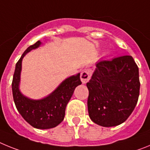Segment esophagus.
I'll list each match as a JSON object with an SVG mask.
<instances>
[{"label":"esophagus","instance_id":"34e87169","mask_svg":"<svg viewBox=\"0 0 150 150\" xmlns=\"http://www.w3.org/2000/svg\"><path fill=\"white\" fill-rule=\"evenodd\" d=\"M91 71L89 69H84L81 73V75H80V79H81V81L83 84L86 83L91 78Z\"/></svg>","mask_w":150,"mask_h":150}]
</instances>
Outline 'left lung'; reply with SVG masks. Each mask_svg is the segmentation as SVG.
Listing matches in <instances>:
<instances>
[{
	"label": "left lung",
	"mask_w": 150,
	"mask_h": 150,
	"mask_svg": "<svg viewBox=\"0 0 150 150\" xmlns=\"http://www.w3.org/2000/svg\"><path fill=\"white\" fill-rule=\"evenodd\" d=\"M86 86L91 121L103 127L116 126L129 117L138 100V67L131 55L99 61Z\"/></svg>",
	"instance_id": "8db88e82"
}]
</instances>
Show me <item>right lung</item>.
<instances>
[{
    "instance_id": "1",
    "label": "right lung",
    "mask_w": 150,
    "mask_h": 150,
    "mask_svg": "<svg viewBox=\"0 0 150 150\" xmlns=\"http://www.w3.org/2000/svg\"><path fill=\"white\" fill-rule=\"evenodd\" d=\"M41 42L38 40L24 52L16 64L13 74L12 90L16 107L28 123L38 129L54 128L63 121L67 103L72 97L74 89L82 84L80 74L64 79L50 95L40 100H33L22 95L19 91L22 62L24 56L32 50L38 48Z\"/></svg>"
}]
</instances>
